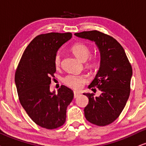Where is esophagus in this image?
<instances>
[{
    "mask_svg": "<svg viewBox=\"0 0 146 146\" xmlns=\"http://www.w3.org/2000/svg\"><path fill=\"white\" fill-rule=\"evenodd\" d=\"M80 95V93L79 92H74V98H77V96H79Z\"/></svg>",
    "mask_w": 146,
    "mask_h": 146,
    "instance_id": "obj_1",
    "label": "esophagus"
}]
</instances>
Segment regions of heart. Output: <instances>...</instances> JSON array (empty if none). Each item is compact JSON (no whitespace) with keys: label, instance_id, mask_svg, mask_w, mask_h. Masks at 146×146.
<instances>
[{"label":"heart","instance_id":"1","mask_svg":"<svg viewBox=\"0 0 146 146\" xmlns=\"http://www.w3.org/2000/svg\"><path fill=\"white\" fill-rule=\"evenodd\" d=\"M71 50L73 54L82 61H85L88 58L86 62V67L90 70H94L97 67L98 64V58L95 55L90 56V48L88 46L82 42H77L73 44L71 48ZM54 65L58 67L61 62V56L59 53H57L54 56ZM88 81L86 76L79 75H69L65 77L63 82L67 86L75 90H80L84 84Z\"/></svg>","mask_w":146,"mask_h":146}]
</instances>
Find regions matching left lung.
Returning <instances> with one entry per match:
<instances>
[{"label":"left lung","mask_w":146,"mask_h":146,"mask_svg":"<svg viewBox=\"0 0 146 146\" xmlns=\"http://www.w3.org/2000/svg\"><path fill=\"white\" fill-rule=\"evenodd\" d=\"M75 35L94 42L100 53L99 70L89 88L97 87L102 94L99 97L94 96V94H84L89 99L84 114L90 123L106 126L119 117L128 100L131 65L122 46L112 36L97 30Z\"/></svg>","instance_id":"left-lung-1"}]
</instances>
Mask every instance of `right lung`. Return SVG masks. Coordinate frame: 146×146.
Segmentation results:
<instances>
[{
    "mask_svg": "<svg viewBox=\"0 0 146 146\" xmlns=\"http://www.w3.org/2000/svg\"><path fill=\"white\" fill-rule=\"evenodd\" d=\"M71 33H48L37 36L23 52L15 75L19 102L34 122L47 129L65 123L67 106L73 98L71 89L61 86L58 93L50 91L56 72L54 56Z\"/></svg>",
    "mask_w": 146,
    "mask_h": 146,
    "instance_id": "1",
    "label": "right lung"
}]
</instances>
